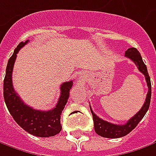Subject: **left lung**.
I'll return each instance as SVG.
<instances>
[{
    "label": "left lung",
    "mask_w": 156,
    "mask_h": 156,
    "mask_svg": "<svg viewBox=\"0 0 156 156\" xmlns=\"http://www.w3.org/2000/svg\"><path fill=\"white\" fill-rule=\"evenodd\" d=\"M125 57L130 58L136 65L138 70L145 76L147 85L148 87V91H147V94L146 97L145 102L142 105V107L140 108V110L135 115H133L132 118L124 125L112 124V123L105 121L102 119L98 118V116L93 112V111L91 110V107L90 105V109H91L93 122H94V130L98 135L105 137V138H120V137H123L126 134H128L133 129H134L136 127V126L139 124L140 121L145 116L146 112H147V110L149 108V105H150V99H151L150 77L148 75L147 66L144 64L142 58L140 56V53L135 48H129L125 52Z\"/></svg>",
    "instance_id": "left-lung-1"
}]
</instances>
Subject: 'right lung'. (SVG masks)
Here are the masks:
<instances>
[{"instance_id": "add662e5", "label": "right lung", "mask_w": 156, "mask_h": 156, "mask_svg": "<svg viewBox=\"0 0 156 156\" xmlns=\"http://www.w3.org/2000/svg\"><path fill=\"white\" fill-rule=\"evenodd\" d=\"M29 40L18 44L13 55L9 58L6 68L3 81V97L6 105L13 119L26 132L38 137H50L60 133L62 126L60 123L61 114L70 97L72 80L65 82L60 86L61 94L57 105L49 111H40L27 105L18 96L12 84V72L16 59L17 53Z\"/></svg>"}]
</instances>
